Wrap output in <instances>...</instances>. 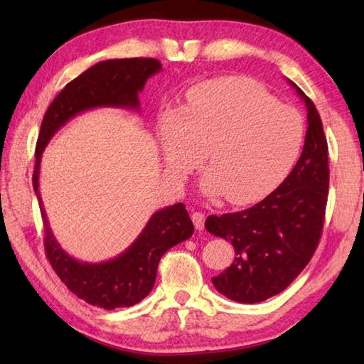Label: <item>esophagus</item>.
Returning a JSON list of instances; mask_svg holds the SVG:
<instances>
[{"label":"esophagus","mask_w":364,"mask_h":364,"mask_svg":"<svg viewBox=\"0 0 364 364\" xmlns=\"http://www.w3.org/2000/svg\"><path fill=\"white\" fill-rule=\"evenodd\" d=\"M192 222H194V225L197 230H203L205 228V214L203 213H194L191 215Z\"/></svg>","instance_id":"1"}]
</instances>
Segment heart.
<instances>
[{"label": "heart", "instance_id": "b5f03b06", "mask_svg": "<svg viewBox=\"0 0 364 364\" xmlns=\"http://www.w3.org/2000/svg\"><path fill=\"white\" fill-rule=\"evenodd\" d=\"M304 131L299 111L277 103L267 90L220 80L197 84L186 92L180 109L166 111L161 142L175 175L194 168L206 149L202 191L244 205L283 180L299 156Z\"/></svg>", "mask_w": 364, "mask_h": 364}]
</instances>
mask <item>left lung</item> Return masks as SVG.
<instances>
[{
	"label": "left lung",
	"instance_id": "1",
	"mask_svg": "<svg viewBox=\"0 0 364 364\" xmlns=\"http://www.w3.org/2000/svg\"><path fill=\"white\" fill-rule=\"evenodd\" d=\"M306 105L305 145L292 172L249 210L210 215L205 227L235 247V262L213 278L223 296L258 304L284 291L310 262L321 241L328 197V145L314 103Z\"/></svg>",
	"mask_w": 364,
	"mask_h": 364
}]
</instances>
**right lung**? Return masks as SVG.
Masks as SVG:
<instances>
[{"label":"right lung","instance_id":"1","mask_svg":"<svg viewBox=\"0 0 364 364\" xmlns=\"http://www.w3.org/2000/svg\"><path fill=\"white\" fill-rule=\"evenodd\" d=\"M161 68L159 60L153 58L111 59L95 64L68 82L53 100L37 139L33 188L43 219L46 258L68 289L87 304L105 310L133 306L149 296L162 255L191 237L194 223L186 206L176 203L154 213L142 233L117 258L98 264L75 259L60 249L46 220L38 192L42 153L53 134L76 114L100 106L137 109L139 92Z\"/></svg>","mask_w":364,"mask_h":364}]
</instances>
